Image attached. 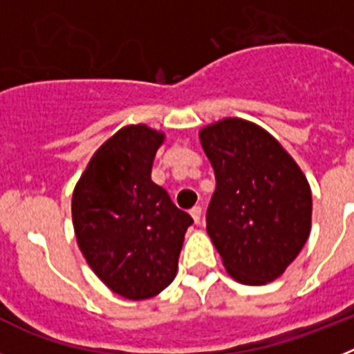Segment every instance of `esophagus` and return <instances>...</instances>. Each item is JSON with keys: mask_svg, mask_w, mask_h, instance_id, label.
Listing matches in <instances>:
<instances>
[{"mask_svg": "<svg viewBox=\"0 0 354 354\" xmlns=\"http://www.w3.org/2000/svg\"><path fill=\"white\" fill-rule=\"evenodd\" d=\"M189 214H192L193 221H195L196 225H200V221H202V207H200V205H195V207L189 211Z\"/></svg>", "mask_w": 354, "mask_h": 354, "instance_id": "obj_1", "label": "esophagus"}]
</instances>
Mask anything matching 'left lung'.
Listing matches in <instances>:
<instances>
[{
    "mask_svg": "<svg viewBox=\"0 0 354 354\" xmlns=\"http://www.w3.org/2000/svg\"><path fill=\"white\" fill-rule=\"evenodd\" d=\"M198 136L216 177L207 234L225 270L245 286L273 282L310 236V184L278 140L253 122L228 117Z\"/></svg>",
    "mask_w": 354,
    "mask_h": 354,
    "instance_id": "1",
    "label": "left lung"
}]
</instances>
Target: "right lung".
Instances as JSON below:
<instances>
[{
  "instance_id": "add662e5",
  "label": "right lung",
  "mask_w": 354,
  "mask_h": 354,
  "mask_svg": "<svg viewBox=\"0 0 354 354\" xmlns=\"http://www.w3.org/2000/svg\"><path fill=\"white\" fill-rule=\"evenodd\" d=\"M162 142L165 133L145 124L122 127L95 150L72 193L83 257L104 286L136 301L174 282L193 223L150 179Z\"/></svg>"
}]
</instances>
